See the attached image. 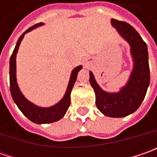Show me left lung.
I'll use <instances>...</instances> for the list:
<instances>
[{
  "mask_svg": "<svg viewBox=\"0 0 157 157\" xmlns=\"http://www.w3.org/2000/svg\"><path fill=\"white\" fill-rule=\"evenodd\" d=\"M111 22L131 46V54L134 59L132 74L126 86L117 94L104 92L96 83L91 71L89 80L96 94L98 109L108 117H125L138 109L149 86L148 47L139 33L130 24L115 19H112Z\"/></svg>",
  "mask_w": 157,
  "mask_h": 157,
  "instance_id": "1",
  "label": "left lung"
}]
</instances>
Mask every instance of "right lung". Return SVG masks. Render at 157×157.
Here are the masks:
<instances>
[{"mask_svg": "<svg viewBox=\"0 0 157 157\" xmlns=\"http://www.w3.org/2000/svg\"><path fill=\"white\" fill-rule=\"evenodd\" d=\"M44 23H42V22L36 23L32 27L28 29L24 33H22V35L19 37V39L16 43L15 50L12 53V55L10 57V60H9V83H10V93L12 95V98L15 102V104L18 106V108L21 111V113L29 121H33L36 124L52 123L54 121H57L58 120H60L63 117V115L65 114L66 111L68 110L70 104H71V92L72 87L75 84L78 73L82 68L81 65H79L72 71L66 93L64 94L63 99L55 105L51 106V107H39L37 105H35L34 104H32L31 102H29V100L24 98V96L22 95L21 91L19 90V87L17 86V82H16V76H15L16 53H17V51L19 49V45L21 44L24 35L28 32H29L30 30H32L33 29H36V27L41 26Z\"/></svg>", "mask_w": 157, "mask_h": 157, "instance_id": "right-lung-1", "label": "right lung"}]
</instances>
